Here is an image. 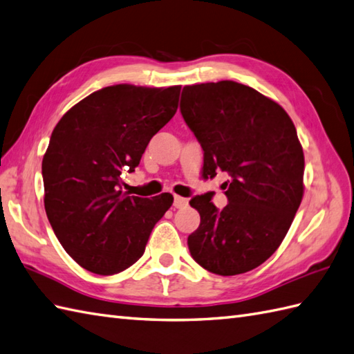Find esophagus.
<instances>
[{
	"mask_svg": "<svg viewBox=\"0 0 354 354\" xmlns=\"http://www.w3.org/2000/svg\"><path fill=\"white\" fill-rule=\"evenodd\" d=\"M185 206H187V198L180 197V195H176V197H174V207L176 209H182Z\"/></svg>",
	"mask_w": 354,
	"mask_h": 354,
	"instance_id": "obj_1",
	"label": "esophagus"
}]
</instances>
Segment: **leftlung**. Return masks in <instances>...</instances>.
Masks as SVG:
<instances>
[{
	"instance_id": "8db88e82",
	"label": "left lung",
	"mask_w": 354,
	"mask_h": 354,
	"mask_svg": "<svg viewBox=\"0 0 354 354\" xmlns=\"http://www.w3.org/2000/svg\"><path fill=\"white\" fill-rule=\"evenodd\" d=\"M180 111L204 151L203 176L230 177L224 209L204 195L189 201L201 218L187 238L191 256L219 276L254 270L280 247L303 200L295 125L276 101L232 80L185 86Z\"/></svg>"
}]
</instances>
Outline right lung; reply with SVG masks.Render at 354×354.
I'll list each match as a JSON object with an SVG mask.
<instances>
[{
    "label": "right lung",
    "instance_id": "right-lung-1",
    "mask_svg": "<svg viewBox=\"0 0 354 354\" xmlns=\"http://www.w3.org/2000/svg\"><path fill=\"white\" fill-rule=\"evenodd\" d=\"M182 86L115 84L62 116L42 160L44 204L54 233L74 261L112 276L144 254L172 195L130 197L121 172L135 171L150 139L176 115Z\"/></svg>",
    "mask_w": 354,
    "mask_h": 354
}]
</instances>
